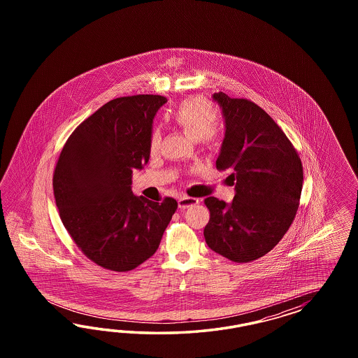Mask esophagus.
Masks as SVG:
<instances>
[{
    "mask_svg": "<svg viewBox=\"0 0 358 358\" xmlns=\"http://www.w3.org/2000/svg\"><path fill=\"white\" fill-rule=\"evenodd\" d=\"M198 203H199V199L198 198H192V196H181L178 199V207L181 210H185L187 207L194 206V205H198Z\"/></svg>",
    "mask_w": 358,
    "mask_h": 358,
    "instance_id": "esophagus-1",
    "label": "esophagus"
}]
</instances>
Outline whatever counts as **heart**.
Returning a JSON list of instances; mask_svg holds the SVG:
<instances>
[{"instance_id": "1", "label": "heart", "mask_w": 358, "mask_h": 358, "mask_svg": "<svg viewBox=\"0 0 358 358\" xmlns=\"http://www.w3.org/2000/svg\"><path fill=\"white\" fill-rule=\"evenodd\" d=\"M169 120L195 141L201 139L205 143H211L217 135L214 127L217 122V110L206 98L199 96L186 98L171 111ZM160 143V132L152 131L150 136V151L152 153L159 151Z\"/></svg>"}]
</instances>
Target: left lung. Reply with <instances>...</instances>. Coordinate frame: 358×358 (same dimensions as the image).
I'll list each match as a JSON object with an SVG mask.
<instances>
[{"instance_id":"8db88e82","label":"left lung","mask_w":358,"mask_h":358,"mask_svg":"<svg viewBox=\"0 0 358 358\" xmlns=\"http://www.w3.org/2000/svg\"><path fill=\"white\" fill-rule=\"evenodd\" d=\"M213 98L226 123L217 169L232 172L236 193L229 205L215 196L205 199L210 220L203 235L223 257L250 262L271 252L292 226L303 166L292 141L265 110L222 92Z\"/></svg>"}]
</instances>
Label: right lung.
Returning <instances> with one entry per match:
<instances>
[{"label":"right lung","instance_id":"obj_1","mask_svg":"<svg viewBox=\"0 0 358 358\" xmlns=\"http://www.w3.org/2000/svg\"><path fill=\"white\" fill-rule=\"evenodd\" d=\"M163 96L108 101L80 123L55 168L60 219L78 250L108 271H129L157 250L177 201L132 194V171L150 160V136Z\"/></svg>","mask_w":358,"mask_h":358}]
</instances>
